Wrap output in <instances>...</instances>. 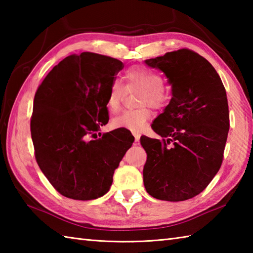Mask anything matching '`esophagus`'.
Wrapping results in <instances>:
<instances>
[{
	"label": "esophagus",
	"instance_id": "esophagus-1",
	"mask_svg": "<svg viewBox=\"0 0 253 253\" xmlns=\"http://www.w3.org/2000/svg\"><path fill=\"white\" fill-rule=\"evenodd\" d=\"M133 137H135V141L138 142L139 139H140V133H139V132H133Z\"/></svg>",
	"mask_w": 253,
	"mask_h": 253
}]
</instances>
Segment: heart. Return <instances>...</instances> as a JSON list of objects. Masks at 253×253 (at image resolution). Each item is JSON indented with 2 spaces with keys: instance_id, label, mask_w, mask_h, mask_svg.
<instances>
[{
  "instance_id": "b5f03b06",
  "label": "heart",
  "mask_w": 253,
  "mask_h": 253,
  "mask_svg": "<svg viewBox=\"0 0 253 253\" xmlns=\"http://www.w3.org/2000/svg\"><path fill=\"white\" fill-rule=\"evenodd\" d=\"M125 80L128 90H141V105L149 104L154 109H161L169 102V93L166 85L163 84V78L159 73L152 71V69L144 66L130 67L125 73ZM124 94H125V89L123 85L118 82H113L106 99V105L112 112L120 109ZM150 117H151V113L147 107L125 111L113 118L112 126L114 128H123V129L132 132H138L143 129Z\"/></svg>"
}]
</instances>
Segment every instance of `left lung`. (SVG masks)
<instances>
[{
	"label": "left lung",
	"instance_id": "8db88e82",
	"mask_svg": "<svg viewBox=\"0 0 253 253\" xmlns=\"http://www.w3.org/2000/svg\"><path fill=\"white\" fill-rule=\"evenodd\" d=\"M144 63L163 72L171 85L169 105L152 124L164 139L140 138L148 157L144 187L159 200H188L206 189L222 165L229 129L226 91L214 67L191 50Z\"/></svg>",
	"mask_w": 253,
	"mask_h": 253
}]
</instances>
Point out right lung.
Listing matches in <instances>:
<instances>
[{"label": "right lung", "mask_w": 253, "mask_h": 253, "mask_svg": "<svg viewBox=\"0 0 253 253\" xmlns=\"http://www.w3.org/2000/svg\"><path fill=\"white\" fill-rule=\"evenodd\" d=\"M124 64L83 52L53 67L35 94L30 121L37 163L62 196L93 200L110 190L113 174L135 138L124 129L103 133L106 99Z\"/></svg>", "instance_id": "1"}]
</instances>
